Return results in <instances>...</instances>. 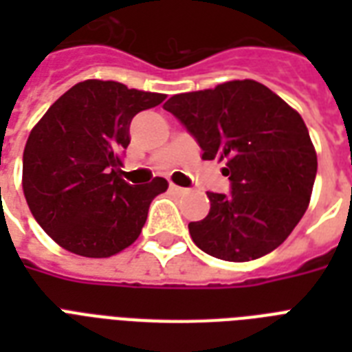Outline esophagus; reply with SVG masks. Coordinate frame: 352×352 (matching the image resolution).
Masks as SVG:
<instances>
[{"label": "esophagus", "mask_w": 352, "mask_h": 352, "mask_svg": "<svg viewBox=\"0 0 352 352\" xmlns=\"http://www.w3.org/2000/svg\"><path fill=\"white\" fill-rule=\"evenodd\" d=\"M170 192L175 193V195H186L188 190H186V188H182V186H177V184H173V182H171Z\"/></svg>", "instance_id": "1"}]
</instances>
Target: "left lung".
<instances>
[{"label": "left lung", "instance_id": "obj_1", "mask_svg": "<svg viewBox=\"0 0 352 352\" xmlns=\"http://www.w3.org/2000/svg\"><path fill=\"white\" fill-rule=\"evenodd\" d=\"M204 160H225L230 193L208 192L210 212L190 223L203 252L250 261L278 248L305 214L318 159L300 113L254 80L171 96L164 104Z\"/></svg>", "mask_w": 352, "mask_h": 352}]
</instances>
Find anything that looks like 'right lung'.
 <instances>
[{"mask_svg": "<svg viewBox=\"0 0 352 352\" xmlns=\"http://www.w3.org/2000/svg\"><path fill=\"white\" fill-rule=\"evenodd\" d=\"M166 95L85 80L63 93L23 151V193L38 225L65 250L109 257L137 239L149 204L168 190L155 177L131 186L120 177L129 124Z\"/></svg>", "mask_w": 352, "mask_h": 352, "instance_id": "obj_1", "label": "right lung"}]
</instances>
